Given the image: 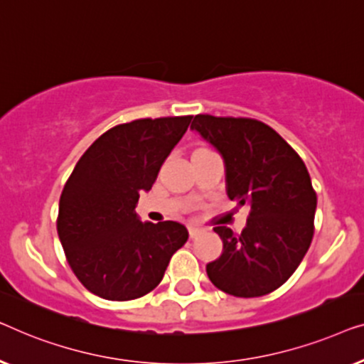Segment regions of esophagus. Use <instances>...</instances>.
Listing matches in <instances>:
<instances>
[{"instance_id": "obj_1", "label": "esophagus", "mask_w": 364, "mask_h": 364, "mask_svg": "<svg viewBox=\"0 0 364 364\" xmlns=\"http://www.w3.org/2000/svg\"><path fill=\"white\" fill-rule=\"evenodd\" d=\"M188 231H189V235H191V237H196V235L204 232V229L203 228H198V226H189Z\"/></svg>"}]
</instances>
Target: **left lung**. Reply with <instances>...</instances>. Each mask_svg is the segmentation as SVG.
I'll use <instances>...</instances> for the list:
<instances>
[{
    "mask_svg": "<svg viewBox=\"0 0 364 364\" xmlns=\"http://www.w3.org/2000/svg\"><path fill=\"white\" fill-rule=\"evenodd\" d=\"M191 130L223 156L229 199L250 208L240 234L214 228L223 254L206 265L208 277L229 295H267L295 272L314 237L316 194L305 163L259 120L196 115Z\"/></svg>",
    "mask_w": 364,
    "mask_h": 364,
    "instance_id": "1",
    "label": "left lung"
}]
</instances>
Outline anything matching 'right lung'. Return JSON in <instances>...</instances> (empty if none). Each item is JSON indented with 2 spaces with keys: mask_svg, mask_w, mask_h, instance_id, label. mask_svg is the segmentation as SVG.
<instances>
[{
  "mask_svg": "<svg viewBox=\"0 0 364 364\" xmlns=\"http://www.w3.org/2000/svg\"><path fill=\"white\" fill-rule=\"evenodd\" d=\"M193 117L140 119L107 130L75 165L59 201L58 234L82 285L107 300L146 295L188 240L180 223H141L140 191L186 133Z\"/></svg>",
  "mask_w": 364,
  "mask_h": 364,
  "instance_id": "right-lung-1",
  "label": "right lung"
}]
</instances>
